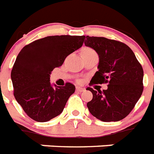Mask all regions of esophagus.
Wrapping results in <instances>:
<instances>
[{"instance_id": "1", "label": "esophagus", "mask_w": 154, "mask_h": 154, "mask_svg": "<svg viewBox=\"0 0 154 154\" xmlns=\"http://www.w3.org/2000/svg\"><path fill=\"white\" fill-rule=\"evenodd\" d=\"M75 90H76V91H78V92H83L85 91L84 88H83V87H76Z\"/></svg>"}]
</instances>
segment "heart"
Here are the masks:
<instances>
[{
	"instance_id": "heart-1",
	"label": "heart",
	"mask_w": 154,
	"mask_h": 154,
	"mask_svg": "<svg viewBox=\"0 0 154 154\" xmlns=\"http://www.w3.org/2000/svg\"><path fill=\"white\" fill-rule=\"evenodd\" d=\"M94 50L91 48H84L83 49V51L82 52H94Z\"/></svg>"
}]
</instances>
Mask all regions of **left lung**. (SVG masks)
Returning <instances> with one entry per match:
<instances>
[{
	"label": "left lung",
	"mask_w": 154,
	"mask_h": 154,
	"mask_svg": "<svg viewBox=\"0 0 154 154\" xmlns=\"http://www.w3.org/2000/svg\"><path fill=\"white\" fill-rule=\"evenodd\" d=\"M85 45L99 56L98 71L90 85L108 83L101 91L91 87L93 98L87 104L91 114L103 122H118L132 111L143 91V69L134 51L118 40L86 36Z\"/></svg>",
	"instance_id": "1"
}]
</instances>
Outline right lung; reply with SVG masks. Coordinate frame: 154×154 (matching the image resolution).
Instances as JSON below:
<instances>
[{
	"instance_id": "obj_1",
	"label": "right lung",
	"mask_w": 154,
	"mask_h": 154,
	"mask_svg": "<svg viewBox=\"0 0 154 154\" xmlns=\"http://www.w3.org/2000/svg\"><path fill=\"white\" fill-rule=\"evenodd\" d=\"M84 40L85 35H51L30 43L20 51L11 72L13 94L31 119L44 122L62 113L75 87L71 83L52 87L50 74L80 48Z\"/></svg>"
}]
</instances>
